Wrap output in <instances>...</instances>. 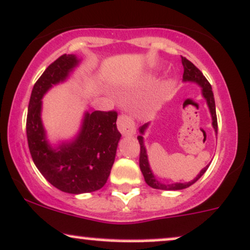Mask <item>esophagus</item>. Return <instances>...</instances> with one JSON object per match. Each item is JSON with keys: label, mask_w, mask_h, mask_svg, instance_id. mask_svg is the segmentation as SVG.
<instances>
[{"label": "esophagus", "mask_w": 250, "mask_h": 250, "mask_svg": "<svg viewBox=\"0 0 250 250\" xmlns=\"http://www.w3.org/2000/svg\"><path fill=\"white\" fill-rule=\"evenodd\" d=\"M117 124H118V128L123 136H133L136 133V125H134L133 119L127 114L119 116Z\"/></svg>", "instance_id": "esophagus-1"}]
</instances>
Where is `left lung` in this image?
<instances>
[{
	"label": "left lung",
	"mask_w": 250,
	"mask_h": 250,
	"mask_svg": "<svg viewBox=\"0 0 250 250\" xmlns=\"http://www.w3.org/2000/svg\"><path fill=\"white\" fill-rule=\"evenodd\" d=\"M181 62H183L184 65V76H183V81L184 82H193V83H196L198 85L201 86V92L204 98L206 99L208 108H209L210 116H212V125L215 130V133H218V119H216V110H215V101H214V95L212 91V86H210L209 82L207 81L206 77L202 75V72L200 70L196 67L192 62H189L187 58L181 57ZM148 124L143 125L142 127L139 128V132L142 133V136H138V140H139L140 144V157H139V166L140 169H142V173L144 175V179H145L146 184L148 186H151L152 188L155 189H164V190H179V189H184L187 188V187L192 186L193 184L196 183V181L200 179L204 173L207 171V168L209 167V165H207L205 168H202L200 173L196 175L195 179H193L192 181L189 183H177V184H171V185H166L160 183V181L157 180V178L154 177L153 172L151 171V167H149V163H148V158H147V153H146V148L145 145H144V138L143 134L145 133V130L147 128Z\"/></svg>",
	"instance_id": "obj_1"
}]
</instances>
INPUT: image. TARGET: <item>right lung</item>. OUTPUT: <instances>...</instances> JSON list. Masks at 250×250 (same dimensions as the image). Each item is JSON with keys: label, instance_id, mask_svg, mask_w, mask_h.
I'll use <instances>...</instances> for the list:
<instances>
[{"label": "right lung", "instance_id": "right-lung-1", "mask_svg": "<svg viewBox=\"0 0 250 250\" xmlns=\"http://www.w3.org/2000/svg\"><path fill=\"white\" fill-rule=\"evenodd\" d=\"M79 64L75 55H62L35 83L29 101L26 138L38 171L52 186L70 194L101 189L106 184L122 134L116 111L85 112L81 131L71 142L51 147L41 119L42 98L52 85L62 83Z\"/></svg>", "mask_w": 250, "mask_h": 250}]
</instances>
